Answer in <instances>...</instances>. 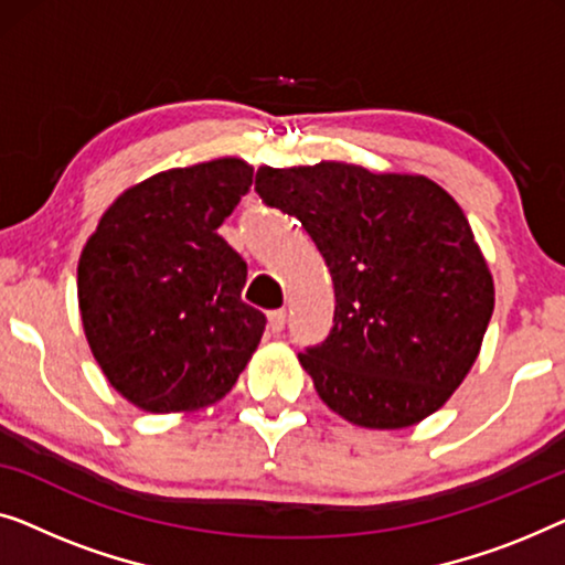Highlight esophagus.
<instances>
[{
  "instance_id": "esophagus-1",
  "label": "esophagus",
  "mask_w": 565,
  "mask_h": 565,
  "mask_svg": "<svg viewBox=\"0 0 565 565\" xmlns=\"http://www.w3.org/2000/svg\"><path fill=\"white\" fill-rule=\"evenodd\" d=\"M284 328H286V312H284V309H274V312H268V330L281 332Z\"/></svg>"
}]
</instances>
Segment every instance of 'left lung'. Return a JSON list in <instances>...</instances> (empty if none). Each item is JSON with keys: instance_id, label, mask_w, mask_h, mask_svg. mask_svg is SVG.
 Instances as JSON below:
<instances>
[{"instance_id": "8db88e82", "label": "left lung", "mask_w": 565, "mask_h": 565, "mask_svg": "<svg viewBox=\"0 0 565 565\" xmlns=\"http://www.w3.org/2000/svg\"><path fill=\"white\" fill-rule=\"evenodd\" d=\"M256 192L301 222L335 286L322 345L299 353L348 423L402 430L438 412L479 359L494 279L458 202L419 173L260 166Z\"/></svg>"}]
</instances>
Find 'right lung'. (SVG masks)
<instances>
[{
  "instance_id": "right-lung-1",
  "label": "right lung",
  "mask_w": 565,
  "mask_h": 565,
  "mask_svg": "<svg viewBox=\"0 0 565 565\" xmlns=\"http://www.w3.org/2000/svg\"><path fill=\"white\" fill-rule=\"evenodd\" d=\"M253 184L243 158L156 173L117 196L78 258V309L102 373L153 415L196 412L235 386L264 335L248 266L217 227Z\"/></svg>"
}]
</instances>
